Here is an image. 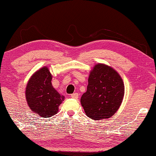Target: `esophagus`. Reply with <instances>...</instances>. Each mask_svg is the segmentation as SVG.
I'll return each instance as SVG.
<instances>
[{"instance_id":"obj_1","label":"esophagus","mask_w":156,"mask_h":156,"mask_svg":"<svg viewBox=\"0 0 156 156\" xmlns=\"http://www.w3.org/2000/svg\"><path fill=\"white\" fill-rule=\"evenodd\" d=\"M71 98H75V99H78V93H73V94H71Z\"/></svg>"}]
</instances>
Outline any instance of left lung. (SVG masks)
Returning a JSON list of instances; mask_svg holds the SVG:
<instances>
[{
    "label": "left lung",
    "instance_id": "8db88e82",
    "mask_svg": "<svg viewBox=\"0 0 156 156\" xmlns=\"http://www.w3.org/2000/svg\"><path fill=\"white\" fill-rule=\"evenodd\" d=\"M125 85L114 68L98 63L90 71L87 90L80 98V103L87 117L102 120L112 117L121 105Z\"/></svg>",
    "mask_w": 156,
    "mask_h": 156
}]
</instances>
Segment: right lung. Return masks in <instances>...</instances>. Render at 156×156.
<instances>
[{
  "instance_id": "add662e5",
  "label": "right lung",
  "mask_w": 156,
  "mask_h": 156,
  "mask_svg": "<svg viewBox=\"0 0 156 156\" xmlns=\"http://www.w3.org/2000/svg\"><path fill=\"white\" fill-rule=\"evenodd\" d=\"M52 78L48 67H43L32 75L26 85L25 94L28 107L41 117L56 114L65 98L53 87Z\"/></svg>"
}]
</instances>
